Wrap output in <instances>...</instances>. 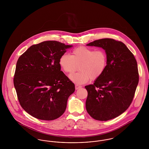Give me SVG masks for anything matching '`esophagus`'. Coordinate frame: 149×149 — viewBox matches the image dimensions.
<instances>
[{
    "label": "esophagus",
    "instance_id": "1",
    "mask_svg": "<svg viewBox=\"0 0 149 149\" xmlns=\"http://www.w3.org/2000/svg\"><path fill=\"white\" fill-rule=\"evenodd\" d=\"M80 88H81V86L78 85V84H76V85H75V89H76V90H77V89Z\"/></svg>",
    "mask_w": 149,
    "mask_h": 149
}]
</instances>
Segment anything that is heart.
<instances>
[{
	"mask_svg": "<svg viewBox=\"0 0 149 149\" xmlns=\"http://www.w3.org/2000/svg\"><path fill=\"white\" fill-rule=\"evenodd\" d=\"M59 64L64 72L71 74L78 69L80 71L70 75L72 81L83 84L90 79L97 80L104 73L107 65L104 51L86 46H80L72 51V55L64 54L59 59Z\"/></svg>",
	"mask_w": 149,
	"mask_h": 149,
	"instance_id": "b5f03b06",
	"label": "heart"
}]
</instances>
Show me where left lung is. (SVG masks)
Returning <instances> with one entry per match:
<instances>
[{"label": "left lung", "instance_id": "obj_1", "mask_svg": "<svg viewBox=\"0 0 149 149\" xmlns=\"http://www.w3.org/2000/svg\"><path fill=\"white\" fill-rule=\"evenodd\" d=\"M86 45L105 50L107 65L93 84L85 86L86 109L96 120H109L123 113L132 102L139 80L137 61L123 43L112 38L100 39Z\"/></svg>", "mask_w": 149, "mask_h": 149}]
</instances>
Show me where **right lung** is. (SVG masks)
<instances>
[{
  "instance_id": "obj_1",
  "label": "right lung",
  "mask_w": 149,
  "mask_h": 149,
  "mask_svg": "<svg viewBox=\"0 0 149 149\" xmlns=\"http://www.w3.org/2000/svg\"><path fill=\"white\" fill-rule=\"evenodd\" d=\"M71 45L56 41L31 46L19 57L14 87L23 109L32 116L51 120L64 113L75 85L61 71L59 59Z\"/></svg>"
}]
</instances>
